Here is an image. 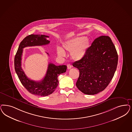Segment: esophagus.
I'll use <instances>...</instances> for the list:
<instances>
[{"instance_id": "1", "label": "esophagus", "mask_w": 132, "mask_h": 132, "mask_svg": "<svg viewBox=\"0 0 132 132\" xmlns=\"http://www.w3.org/2000/svg\"><path fill=\"white\" fill-rule=\"evenodd\" d=\"M72 68V66H71V64H67V68L68 69H71Z\"/></svg>"}]
</instances>
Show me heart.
Returning <instances> with one entry per match:
<instances>
[{"label":"heart","instance_id":"b5f03b06","mask_svg":"<svg viewBox=\"0 0 132 132\" xmlns=\"http://www.w3.org/2000/svg\"><path fill=\"white\" fill-rule=\"evenodd\" d=\"M90 47V41L85 36L77 37L66 41L63 44L64 49L71 53L72 59L77 61L84 56ZM57 54L61 57H65L66 53L62 48L57 47Z\"/></svg>","mask_w":132,"mask_h":132}]
</instances>
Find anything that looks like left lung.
<instances>
[{
    "mask_svg": "<svg viewBox=\"0 0 132 132\" xmlns=\"http://www.w3.org/2000/svg\"><path fill=\"white\" fill-rule=\"evenodd\" d=\"M118 62V53L110 37H97L82 59L73 63L79 71L77 88L89 95L103 91L114 77Z\"/></svg>",
    "mask_w": 132,
    "mask_h": 132,
    "instance_id": "8db88e82",
    "label": "left lung"
}]
</instances>
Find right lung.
Returning a JSON list of instances; mask_svg holds the SVG:
<instances>
[{"instance_id":"obj_1","label":"right lung","mask_w":132,"mask_h":132,"mask_svg":"<svg viewBox=\"0 0 132 132\" xmlns=\"http://www.w3.org/2000/svg\"><path fill=\"white\" fill-rule=\"evenodd\" d=\"M48 37L49 36L42 35H30L26 36L20 42L14 60L15 72L23 86L31 94L43 96H48L54 92L59 84L58 76L66 72L67 66H56L50 63L43 79L40 81H35L28 78L25 74L21 68V57L24 48L48 44L50 41L47 39Z\"/></svg>"}]
</instances>
